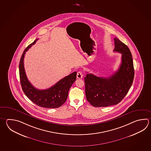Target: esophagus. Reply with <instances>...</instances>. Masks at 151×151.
<instances>
[{
    "label": "esophagus",
    "mask_w": 151,
    "mask_h": 151,
    "mask_svg": "<svg viewBox=\"0 0 151 151\" xmlns=\"http://www.w3.org/2000/svg\"><path fill=\"white\" fill-rule=\"evenodd\" d=\"M83 73H82V71H78V72L77 73V78H79V79H81V78H82V77H83Z\"/></svg>",
    "instance_id": "obj_1"
}]
</instances>
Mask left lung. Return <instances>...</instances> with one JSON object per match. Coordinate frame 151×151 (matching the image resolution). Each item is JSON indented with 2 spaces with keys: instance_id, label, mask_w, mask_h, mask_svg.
Instances as JSON below:
<instances>
[{
  "instance_id": "obj_1",
  "label": "left lung",
  "mask_w": 151,
  "mask_h": 151,
  "mask_svg": "<svg viewBox=\"0 0 151 151\" xmlns=\"http://www.w3.org/2000/svg\"><path fill=\"white\" fill-rule=\"evenodd\" d=\"M114 52L122 53L118 70L105 78L87 73L84 77L87 101L95 107H106L122 101L132 84L134 70L132 56L128 47L117 37L114 39Z\"/></svg>"
}]
</instances>
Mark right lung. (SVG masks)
I'll return each mask as SVG.
<instances>
[{
  "instance_id": "obj_1",
  "label": "right lung",
  "mask_w": 151,
  "mask_h": 151,
  "mask_svg": "<svg viewBox=\"0 0 151 151\" xmlns=\"http://www.w3.org/2000/svg\"><path fill=\"white\" fill-rule=\"evenodd\" d=\"M38 39L26 47L22 54L19 63V75L22 89L25 95L31 101L41 107L58 108L65 103L68 97V91L76 79L77 73L75 71L59 81L55 85L46 90L35 88L28 80L25 73L24 60L26 52Z\"/></svg>"
}]
</instances>
